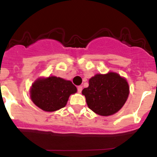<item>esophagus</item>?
Returning a JSON list of instances; mask_svg holds the SVG:
<instances>
[{"instance_id": "34e87169", "label": "esophagus", "mask_w": 157, "mask_h": 157, "mask_svg": "<svg viewBox=\"0 0 157 157\" xmlns=\"http://www.w3.org/2000/svg\"><path fill=\"white\" fill-rule=\"evenodd\" d=\"M77 89H78V92L81 93L82 90V86H78Z\"/></svg>"}]
</instances>
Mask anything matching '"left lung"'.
<instances>
[{"mask_svg":"<svg viewBox=\"0 0 157 157\" xmlns=\"http://www.w3.org/2000/svg\"><path fill=\"white\" fill-rule=\"evenodd\" d=\"M127 80L115 72L97 74L89 80V86L83 89L88 107L100 116H108L120 111L129 95Z\"/></svg>","mask_w":157,"mask_h":157,"instance_id":"1","label":"left lung"}]
</instances>
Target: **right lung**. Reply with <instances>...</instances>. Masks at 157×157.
Instances as JSON below:
<instances>
[{"label": "right lung", "mask_w": 157, "mask_h": 157, "mask_svg": "<svg viewBox=\"0 0 157 157\" xmlns=\"http://www.w3.org/2000/svg\"><path fill=\"white\" fill-rule=\"evenodd\" d=\"M77 88L68 80L49 76L36 80L30 88V98L35 105L45 112H55L67 105L71 94Z\"/></svg>", "instance_id": "right-lung-1"}]
</instances>
